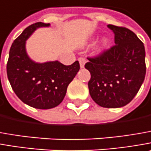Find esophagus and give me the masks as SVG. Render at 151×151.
I'll return each instance as SVG.
<instances>
[{"instance_id": "1", "label": "esophagus", "mask_w": 151, "mask_h": 151, "mask_svg": "<svg viewBox=\"0 0 151 151\" xmlns=\"http://www.w3.org/2000/svg\"><path fill=\"white\" fill-rule=\"evenodd\" d=\"M78 61H79V63H80V67L83 68H84V65H85V63H86V59L84 58H78Z\"/></svg>"}]
</instances>
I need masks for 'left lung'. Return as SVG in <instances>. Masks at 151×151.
I'll list each match as a JSON object with an SVG mask.
<instances>
[{"instance_id": "1", "label": "left lung", "mask_w": 151, "mask_h": 151, "mask_svg": "<svg viewBox=\"0 0 151 151\" xmlns=\"http://www.w3.org/2000/svg\"><path fill=\"white\" fill-rule=\"evenodd\" d=\"M114 43L94 57H88L85 68L90 72L88 89L93 100L104 108H120L137 94L145 73L144 43L129 29L108 25Z\"/></svg>"}]
</instances>
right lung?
<instances>
[{
  "label": "right lung",
  "instance_id": "1",
  "mask_svg": "<svg viewBox=\"0 0 151 151\" xmlns=\"http://www.w3.org/2000/svg\"><path fill=\"white\" fill-rule=\"evenodd\" d=\"M37 22L27 27L14 40L9 52L6 73L11 86L22 101L39 109L58 106L65 97L67 88L80 68L78 61L66 66L58 61L37 63L26 52V40L40 27Z\"/></svg>",
  "mask_w": 151,
  "mask_h": 151
}]
</instances>
